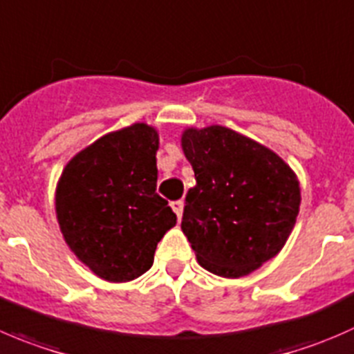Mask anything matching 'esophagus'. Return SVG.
<instances>
[{
	"label": "esophagus",
	"instance_id": "esophagus-1",
	"mask_svg": "<svg viewBox=\"0 0 354 354\" xmlns=\"http://www.w3.org/2000/svg\"><path fill=\"white\" fill-rule=\"evenodd\" d=\"M172 209L176 212V215L178 218H182V212H184V201L182 199H178V201H174L172 203Z\"/></svg>",
	"mask_w": 354,
	"mask_h": 354
}]
</instances>
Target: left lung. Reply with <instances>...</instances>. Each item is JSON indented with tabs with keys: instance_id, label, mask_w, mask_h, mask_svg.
Listing matches in <instances>:
<instances>
[{
	"instance_id": "1",
	"label": "left lung",
	"mask_w": 354,
	"mask_h": 354,
	"mask_svg": "<svg viewBox=\"0 0 354 354\" xmlns=\"http://www.w3.org/2000/svg\"><path fill=\"white\" fill-rule=\"evenodd\" d=\"M196 185L180 229L205 270L239 279L279 254L299 213L295 170L272 149L222 125L184 129Z\"/></svg>"
}]
</instances>
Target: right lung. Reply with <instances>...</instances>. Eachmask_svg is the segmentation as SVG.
Here are the masks:
<instances>
[{"label":"right lung","mask_w":354,"mask_h":354,"mask_svg":"<svg viewBox=\"0 0 354 354\" xmlns=\"http://www.w3.org/2000/svg\"><path fill=\"white\" fill-rule=\"evenodd\" d=\"M158 146V131L136 122L77 153L58 178L55 209L63 239L103 281L146 274L160 239L177 223L169 201L156 194Z\"/></svg>","instance_id":"right-lung-1"}]
</instances>
